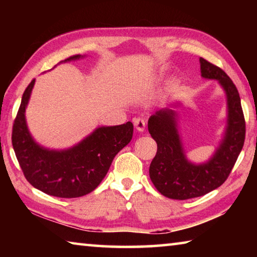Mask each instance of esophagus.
I'll use <instances>...</instances> for the list:
<instances>
[{
  "instance_id": "obj_1",
  "label": "esophagus",
  "mask_w": 257,
  "mask_h": 257,
  "mask_svg": "<svg viewBox=\"0 0 257 257\" xmlns=\"http://www.w3.org/2000/svg\"><path fill=\"white\" fill-rule=\"evenodd\" d=\"M134 124L138 132H144L146 127V120L144 118H136L134 119Z\"/></svg>"
}]
</instances>
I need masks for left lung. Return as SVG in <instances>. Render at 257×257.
<instances>
[{
	"mask_svg": "<svg viewBox=\"0 0 257 257\" xmlns=\"http://www.w3.org/2000/svg\"><path fill=\"white\" fill-rule=\"evenodd\" d=\"M199 62L202 76L219 80L228 98L227 132L213 158L201 165L186 160L177 132L175 111L164 108L149 119V132L158 144V152L150 165L151 180L163 196L180 201L203 196L222 185L245 142V116L237 87L221 68L203 58Z\"/></svg>",
	"mask_w": 257,
	"mask_h": 257,
	"instance_id": "8db88e82",
	"label": "left lung"
}]
</instances>
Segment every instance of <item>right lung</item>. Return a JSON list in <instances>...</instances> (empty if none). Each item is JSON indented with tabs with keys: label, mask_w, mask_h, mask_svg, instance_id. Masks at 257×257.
Listing matches in <instances>:
<instances>
[{
	"label": "right lung",
	"mask_w": 257,
	"mask_h": 257,
	"mask_svg": "<svg viewBox=\"0 0 257 257\" xmlns=\"http://www.w3.org/2000/svg\"><path fill=\"white\" fill-rule=\"evenodd\" d=\"M72 55L64 61L79 59ZM35 79L25 89L12 127V146L26 179L52 196L75 198L89 194L101 184L114 156L132 141L134 125L127 123L97 128L67 151H49L37 145L28 132L25 110Z\"/></svg>",
	"instance_id": "right-lung-1"
}]
</instances>
